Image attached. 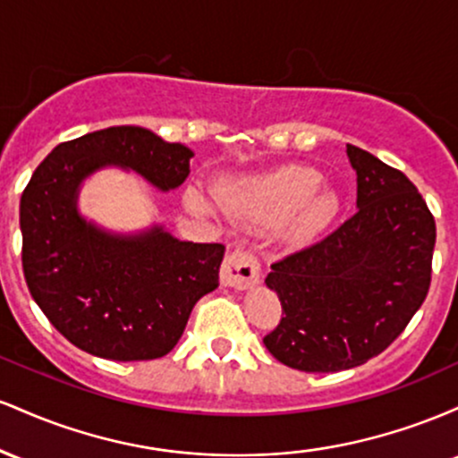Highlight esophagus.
<instances>
[{"mask_svg":"<svg viewBox=\"0 0 458 458\" xmlns=\"http://www.w3.org/2000/svg\"><path fill=\"white\" fill-rule=\"evenodd\" d=\"M224 286L236 288V291H243V288L254 286L260 280V260L259 256L251 250H234L230 251L224 259L222 271H219Z\"/></svg>","mask_w":458,"mask_h":458,"instance_id":"34e87169","label":"esophagus"}]
</instances>
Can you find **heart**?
<instances>
[{
  "label": "heart",
  "instance_id": "obj_1",
  "mask_svg": "<svg viewBox=\"0 0 458 458\" xmlns=\"http://www.w3.org/2000/svg\"><path fill=\"white\" fill-rule=\"evenodd\" d=\"M323 176L317 170L288 165L256 181L239 182L224 193L225 207L260 224H280L293 217V233L299 239L318 234L338 215V196L320 189ZM189 207L204 211V199L191 191Z\"/></svg>",
  "mask_w": 458,
  "mask_h": 458
}]
</instances>
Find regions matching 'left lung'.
<instances>
[{"instance_id":"8db88e82","label":"left lung","mask_w":458,"mask_h":458,"mask_svg":"<svg viewBox=\"0 0 458 458\" xmlns=\"http://www.w3.org/2000/svg\"><path fill=\"white\" fill-rule=\"evenodd\" d=\"M357 211L327 236L282 256L267 286L282 317L262 338L282 364L338 372L366 364L403 334L430 286L435 217L396 167L346 144Z\"/></svg>"}]
</instances>
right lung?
I'll return each instance as SVG.
<instances>
[{"label":"right lung","mask_w":458,"mask_h":458,"mask_svg":"<svg viewBox=\"0 0 458 458\" xmlns=\"http://www.w3.org/2000/svg\"><path fill=\"white\" fill-rule=\"evenodd\" d=\"M193 152L141 127H109L62 141L21 196L23 276L49 323L86 353L157 360L174 349L193 306L219 284L222 243L176 241L163 230L112 236L77 215L79 182L120 163L159 189L189 176Z\"/></svg>","instance_id":"add662e5"}]
</instances>
